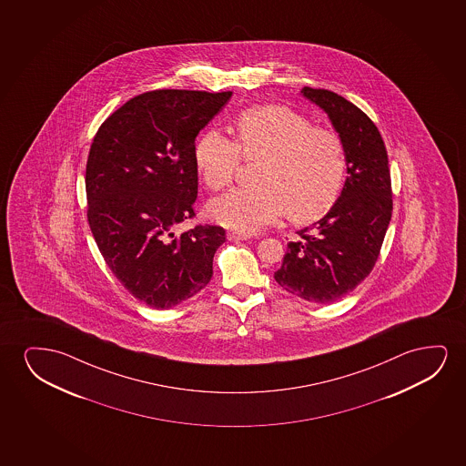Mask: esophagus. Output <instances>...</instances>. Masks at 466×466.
I'll list each match as a JSON object with an SVG mask.
<instances>
[{
    "label": "esophagus",
    "instance_id": "34e87169",
    "mask_svg": "<svg viewBox=\"0 0 466 466\" xmlns=\"http://www.w3.org/2000/svg\"><path fill=\"white\" fill-rule=\"evenodd\" d=\"M228 238L232 240V242L247 240V238H249V234H247V232H238V230H229V232H228Z\"/></svg>",
    "mask_w": 466,
    "mask_h": 466
}]
</instances>
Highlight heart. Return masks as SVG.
Listing matches in <instances>:
<instances>
[{
    "mask_svg": "<svg viewBox=\"0 0 466 466\" xmlns=\"http://www.w3.org/2000/svg\"><path fill=\"white\" fill-rule=\"evenodd\" d=\"M196 166L211 191L232 185L242 160H259L253 187L213 200L211 217L236 229H259L287 211L294 223H310L336 204L347 159L334 130L313 127L306 116L281 105L247 109L237 117L236 140L215 128L200 135Z\"/></svg>",
    "mask_w": 466,
    "mask_h": 466,
    "instance_id": "heart-1",
    "label": "heart"
}]
</instances>
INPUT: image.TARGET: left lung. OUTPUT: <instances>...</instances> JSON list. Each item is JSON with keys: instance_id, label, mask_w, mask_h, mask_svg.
<instances>
[{"instance_id": "8db88e82", "label": "left lung", "mask_w": 466, "mask_h": 466, "mask_svg": "<svg viewBox=\"0 0 466 466\" xmlns=\"http://www.w3.org/2000/svg\"><path fill=\"white\" fill-rule=\"evenodd\" d=\"M302 94L338 130L349 177L328 215L288 243L274 279L300 299L329 304L353 291L380 255L393 211L389 156L376 124L353 103L328 89L304 87Z\"/></svg>"}]
</instances>
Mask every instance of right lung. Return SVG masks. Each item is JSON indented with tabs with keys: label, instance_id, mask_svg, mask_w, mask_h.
Here are the masks:
<instances>
[{
	"label": "right lung",
	"instance_id": "right-lung-1",
	"mask_svg": "<svg viewBox=\"0 0 466 466\" xmlns=\"http://www.w3.org/2000/svg\"><path fill=\"white\" fill-rule=\"evenodd\" d=\"M232 92L160 89L130 98L96 130L86 167L87 221L109 270L134 298L170 309L204 289L221 226L198 224L196 137Z\"/></svg>",
	"mask_w": 466,
	"mask_h": 466
}]
</instances>
